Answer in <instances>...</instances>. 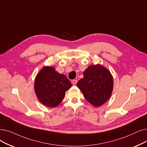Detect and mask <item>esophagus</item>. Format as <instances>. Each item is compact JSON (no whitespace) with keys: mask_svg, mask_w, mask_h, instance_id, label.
Returning a JSON list of instances; mask_svg holds the SVG:
<instances>
[{"mask_svg":"<svg viewBox=\"0 0 147 147\" xmlns=\"http://www.w3.org/2000/svg\"><path fill=\"white\" fill-rule=\"evenodd\" d=\"M77 82H78V80H76V79H74V80H72V84H73V85H76V84H77Z\"/></svg>","mask_w":147,"mask_h":147,"instance_id":"1","label":"esophagus"}]
</instances>
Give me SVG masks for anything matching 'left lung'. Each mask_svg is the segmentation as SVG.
<instances>
[{"instance_id":"8db88e82","label":"left lung","mask_w":147,"mask_h":147,"mask_svg":"<svg viewBox=\"0 0 147 147\" xmlns=\"http://www.w3.org/2000/svg\"><path fill=\"white\" fill-rule=\"evenodd\" d=\"M84 75V78L78 82V87L91 105L95 107L101 106L109 98L112 92L111 74L98 64L88 67Z\"/></svg>"}]
</instances>
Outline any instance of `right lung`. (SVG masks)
Instances as JSON below:
<instances>
[{"mask_svg":"<svg viewBox=\"0 0 147 147\" xmlns=\"http://www.w3.org/2000/svg\"><path fill=\"white\" fill-rule=\"evenodd\" d=\"M71 87V82L66 76L56 72L53 67H44L35 81V92L38 100L50 107L58 106L65 91Z\"/></svg>","mask_w":147,"mask_h":147,"instance_id":"add662e5","label":"right lung"}]
</instances>
